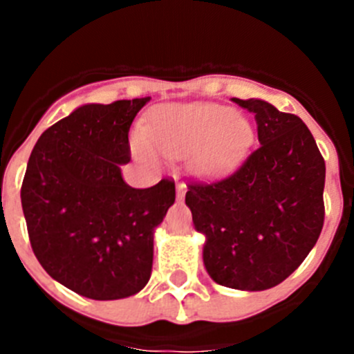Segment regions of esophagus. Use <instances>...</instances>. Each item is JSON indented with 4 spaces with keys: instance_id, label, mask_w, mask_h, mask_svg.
Returning <instances> with one entry per match:
<instances>
[{
    "instance_id": "esophagus-1",
    "label": "esophagus",
    "mask_w": 354,
    "mask_h": 354,
    "mask_svg": "<svg viewBox=\"0 0 354 354\" xmlns=\"http://www.w3.org/2000/svg\"><path fill=\"white\" fill-rule=\"evenodd\" d=\"M184 195H186V184L179 183L177 184V198H183Z\"/></svg>"
}]
</instances>
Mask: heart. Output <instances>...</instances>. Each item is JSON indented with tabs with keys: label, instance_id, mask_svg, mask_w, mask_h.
Here are the masks:
<instances>
[{
	"label": "heart",
	"instance_id": "heart-1",
	"mask_svg": "<svg viewBox=\"0 0 354 354\" xmlns=\"http://www.w3.org/2000/svg\"><path fill=\"white\" fill-rule=\"evenodd\" d=\"M253 143L248 118L221 104H167L152 117L147 131L133 136L134 152L154 161L158 150L168 158L192 154L198 175L216 177L232 170Z\"/></svg>",
	"mask_w": 354,
	"mask_h": 354
}]
</instances>
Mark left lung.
Instances as JSON below:
<instances>
[{
	"label": "left lung",
	"mask_w": 354,
	"mask_h": 354,
	"mask_svg": "<svg viewBox=\"0 0 354 354\" xmlns=\"http://www.w3.org/2000/svg\"><path fill=\"white\" fill-rule=\"evenodd\" d=\"M234 102L255 115L261 145L225 179L189 184L186 205L205 236L209 277L230 289L266 290L317 243L326 167L301 118L261 99Z\"/></svg>",
	"instance_id": "8db88e82"
}]
</instances>
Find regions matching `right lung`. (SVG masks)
I'll use <instances>...</instances> for the list:
<instances>
[{"instance_id": "1", "label": "right lung", "mask_w": 354, "mask_h": 354, "mask_svg": "<svg viewBox=\"0 0 354 354\" xmlns=\"http://www.w3.org/2000/svg\"><path fill=\"white\" fill-rule=\"evenodd\" d=\"M149 101L80 106L31 150L21 187L31 248L49 277L84 298H127L152 273L154 230L175 184L136 189L120 170L131 161V124Z\"/></svg>"}]
</instances>
